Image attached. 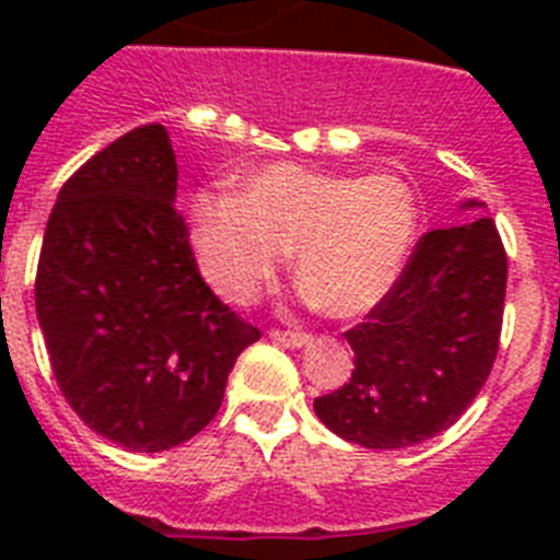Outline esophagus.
Returning a JSON list of instances; mask_svg holds the SVG:
<instances>
[{
	"instance_id": "obj_1",
	"label": "esophagus",
	"mask_w": 560,
	"mask_h": 560,
	"mask_svg": "<svg viewBox=\"0 0 560 560\" xmlns=\"http://www.w3.org/2000/svg\"><path fill=\"white\" fill-rule=\"evenodd\" d=\"M269 336L277 345H283V348H303L305 341H308V334H300V330H271Z\"/></svg>"
}]
</instances>
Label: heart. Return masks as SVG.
<instances>
[{"label": "heart", "instance_id": "1", "mask_svg": "<svg viewBox=\"0 0 560 560\" xmlns=\"http://www.w3.org/2000/svg\"><path fill=\"white\" fill-rule=\"evenodd\" d=\"M418 192L398 173H348L275 162L190 205V244L221 300L246 305L294 249L305 294L336 319L368 314L404 275L418 237Z\"/></svg>", "mask_w": 560, "mask_h": 560}]
</instances>
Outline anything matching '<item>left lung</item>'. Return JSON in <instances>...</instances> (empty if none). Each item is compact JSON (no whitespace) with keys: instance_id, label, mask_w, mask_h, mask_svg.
I'll return each instance as SVG.
<instances>
[{"instance_id":"1","label":"left lung","mask_w":560,"mask_h":560,"mask_svg":"<svg viewBox=\"0 0 560 560\" xmlns=\"http://www.w3.org/2000/svg\"><path fill=\"white\" fill-rule=\"evenodd\" d=\"M471 207L482 201L459 210ZM504 285L508 255L491 219L427 232L393 291L345 334L355 370L314 400L316 418L364 448H407L452 427L491 375Z\"/></svg>"}]
</instances>
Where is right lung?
<instances>
[{
    "mask_svg": "<svg viewBox=\"0 0 560 560\" xmlns=\"http://www.w3.org/2000/svg\"><path fill=\"white\" fill-rule=\"evenodd\" d=\"M176 182L165 126L122 133L61 187L38 257L36 314L58 387L128 452L199 434L260 339L201 280Z\"/></svg>",
    "mask_w": 560,
    "mask_h": 560,
    "instance_id": "add662e5",
    "label": "right lung"
}]
</instances>
